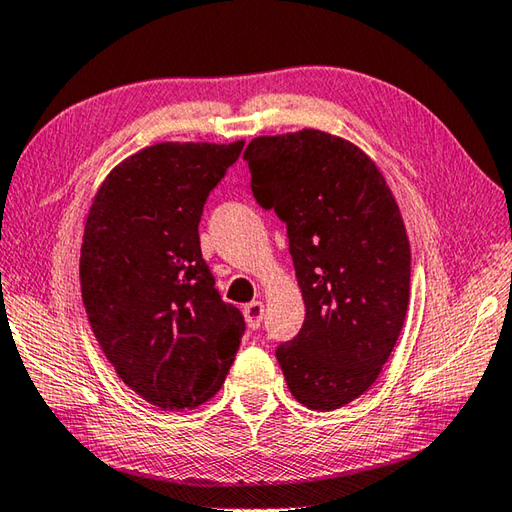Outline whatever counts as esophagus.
Returning a JSON list of instances; mask_svg holds the SVG:
<instances>
[{"instance_id": "esophagus-1", "label": "esophagus", "mask_w": 512, "mask_h": 512, "mask_svg": "<svg viewBox=\"0 0 512 512\" xmlns=\"http://www.w3.org/2000/svg\"><path fill=\"white\" fill-rule=\"evenodd\" d=\"M244 319L248 328H259L262 326V319H264V304L262 302H250L248 306H244Z\"/></svg>"}]
</instances>
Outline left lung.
I'll return each instance as SVG.
<instances>
[{"label": "left lung", "mask_w": 512, "mask_h": 512, "mask_svg": "<svg viewBox=\"0 0 512 512\" xmlns=\"http://www.w3.org/2000/svg\"><path fill=\"white\" fill-rule=\"evenodd\" d=\"M244 159L257 204L286 224L306 317L277 350L290 393L335 410L375 384L402 333L410 244L382 170L348 139L304 128L255 137Z\"/></svg>", "instance_id": "obj_1"}]
</instances>
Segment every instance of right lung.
<instances>
[{
    "label": "right lung",
    "mask_w": 512,
    "mask_h": 512,
    "mask_svg": "<svg viewBox=\"0 0 512 512\" xmlns=\"http://www.w3.org/2000/svg\"><path fill=\"white\" fill-rule=\"evenodd\" d=\"M244 142H162L110 170L90 204L79 279L90 328L122 382L162 410L222 388L244 335L215 288L199 219Z\"/></svg>",
    "instance_id": "obj_1"
}]
</instances>
